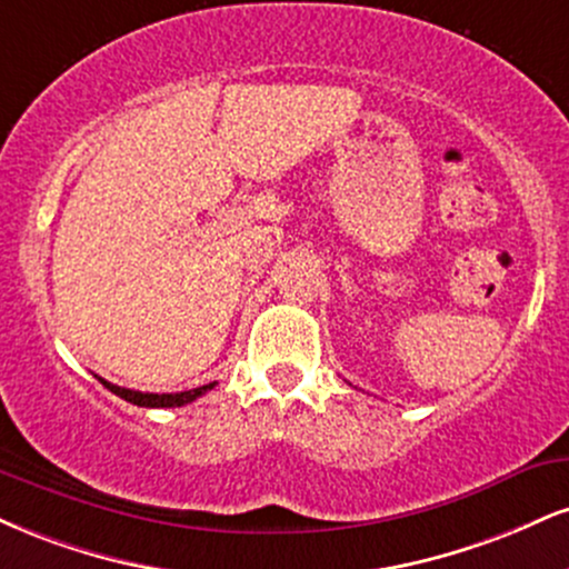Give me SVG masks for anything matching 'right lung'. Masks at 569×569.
<instances>
[{
    "instance_id": "add662e5",
    "label": "right lung",
    "mask_w": 569,
    "mask_h": 569,
    "mask_svg": "<svg viewBox=\"0 0 569 569\" xmlns=\"http://www.w3.org/2000/svg\"><path fill=\"white\" fill-rule=\"evenodd\" d=\"M102 387L111 389L113 395H119L121 400L132 402V406H140V408H180V406H188V402H193L196 397L207 395L209 389H214L217 381H211V385H203V387H196V389H188V392H174V395H156V392H134V389H127V387H116L111 381L100 379Z\"/></svg>"
}]
</instances>
